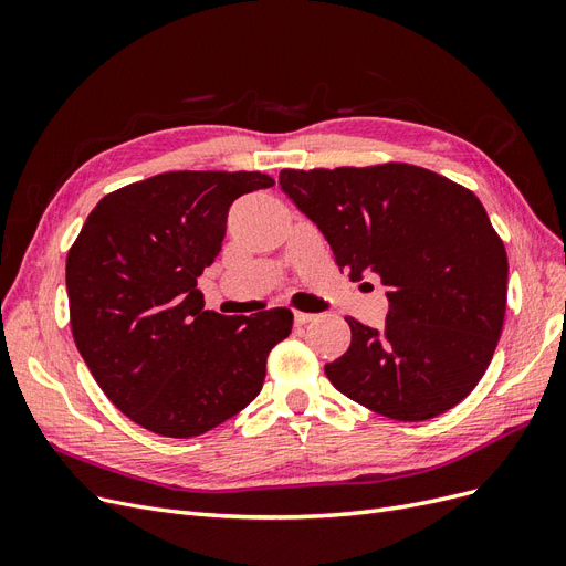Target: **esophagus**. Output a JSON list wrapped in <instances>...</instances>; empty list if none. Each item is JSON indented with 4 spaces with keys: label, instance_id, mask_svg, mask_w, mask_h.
Here are the masks:
<instances>
[{
    "label": "esophagus",
    "instance_id": "1",
    "mask_svg": "<svg viewBox=\"0 0 566 566\" xmlns=\"http://www.w3.org/2000/svg\"><path fill=\"white\" fill-rule=\"evenodd\" d=\"M316 316L314 314H306V312H295V323L297 325H304V323H310V321H314Z\"/></svg>",
    "mask_w": 566,
    "mask_h": 566
}]
</instances>
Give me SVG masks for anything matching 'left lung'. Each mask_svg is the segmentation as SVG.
Segmentation results:
<instances>
[{
    "label": "left lung",
    "mask_w": 566,
    "mask_h": 566,
    "mask_svg": "<svg viewBox=\"0 0 566 566\" xmlns=\"http://www.w3.org/2000/svg\"><path fill=\"white\" fill-rule=\"evenodd\" d=\"M279 184L331 243L352 281L378 273L389 314L356 318L349 349L325 364L352 401L391 420H430L482 380L501 339L507 254L479 198L406 163L283 169Z\"/></svg>",
    "instance_id": "obj_1"
}]
</instances>
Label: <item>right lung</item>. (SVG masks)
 Here are the masks:
<instances>
[{
	"mask_svg": "<svg viewBox=\"0 0 566 566\" xmlns=\"http://www.w3.org/2000/svg\"><path fill=\"white\" fill-rule=\"evenodd\" d=\"M262 172H165L101 198L67 252L75 345L94 380L146 430L191 439L260 394L293 312L221 316L198 276L221 250L231 202Z\"/></svg>",
	"mask_w": 566,
	"mask_h": 566,
	"instance_id": "obj_1",
	"label": "right lung"
}]
</instances>
